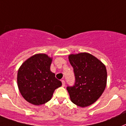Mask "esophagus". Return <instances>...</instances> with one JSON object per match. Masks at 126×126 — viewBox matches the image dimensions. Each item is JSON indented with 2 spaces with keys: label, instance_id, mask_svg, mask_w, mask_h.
Listing matches in <instances>:
<instances>
[{
  "label": "esophagus",
  "instance_id": "1",
  "mask_svg": "<svg viewBox=\"0 0 126 126\" xmlns=\"http://www.w3.org/2000/svg\"><path fill=\"white\" fill-rule=\"evenodd\" d=\"M61 81H62V86H63V87H64V86H65V83H65V81H64V79H62V80Z\"/></svg>",
  "mask_w": 126,
  "mask_h": 126
}]
</instances>
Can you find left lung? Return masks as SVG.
<instances>
[{
	"mask_svg": "<svg viewBox=\"0 0 126 126\" xmlns=\"http://www.w3.org/2000/svg\"><path fill=\"white\" fill-rule=\"evenodd\" d=\"M68 58L75 76L74 85L67 87L70 99L79 107H88L98 100L105 91L106 67L96 57L87 52L70 54Z\"/></svg>",
	"mask_w": 126,
	"mask_h": 126,
	"instance_id": "1",
	"label": "left lung"
}]
</instances>
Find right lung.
<instances>
[{"label":"right lung","mask_w":126,"mask_h":126,"mask_svg":"<svg viewBox=\"0 0 126 126\" xmlns=\"http://www.w3.org/2000/svg\"><path fill=\"white\" fill-rule=\"evenodd\" d=\"M52 58L45 54H35L23 62L17 72V85L28 102L41 105L49 101L54 90L62 85L50 70Z\"/></svg>","instance_id":"1"}]
</instances>
